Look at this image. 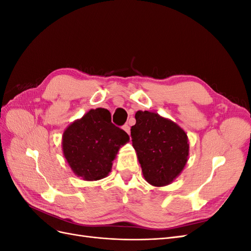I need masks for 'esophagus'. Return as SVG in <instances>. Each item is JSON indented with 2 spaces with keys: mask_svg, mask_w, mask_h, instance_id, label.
<instances>
[{
  "mask_svg": "<svg viewBox=\"0 0 251 251\" xmlns=\"http://www.w3.org/2000/svg\"><path fill=\"white\" fill-rule=\"evenodd\" d=\"M123 128H124V130H125L128 135H130V126H128L127 125H125V126H123Z\"/></svg>",
  "mask_w": 251,
  "mask_h": 251,
  "instance_id": "1",
  "label": "esophagus"
}]
</instances>
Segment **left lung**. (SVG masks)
Returning a JSON list of instances; mask_svg holds the SVG:
<instances>
[{
	"label": "left lung",
	"mask_w": 251,
	"mask_h": 251,
	"mask_svg": "<svg viewBox=\"0 0 251 251\" xmlns=\"http://www.w3.org/2000/svg\"><path fill=\"white\" fill-rule=\"evenodd\" d=\"M131 128L133 147L143 177L154 186L170 184L183 171L189 144L186 133L174 123L149 111H137Z\"/></svg>",
	"instance_id": "obj_1"
}]
</instances>
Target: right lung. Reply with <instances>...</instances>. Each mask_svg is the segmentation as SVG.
I'll use <instances>...</instances> for the list:
<instances>
[{
	"mask_svg": "<svg viewBox=\"0 0 251 251\" xmlns=\"http://www.w3.org/2000/svg\"><path fill=\"white\" fill-rule=\"evenodd\" d=\"M130 137L114 126L107 109L90 110L75 120L63 134V151L77 177L86 181L107 177L121 146Z\"/></svg>",
	"mask_w": 251,
	"mask_h": 251,
	"instance_id": "1",
	"label": "right lung"
}]
</instances>
